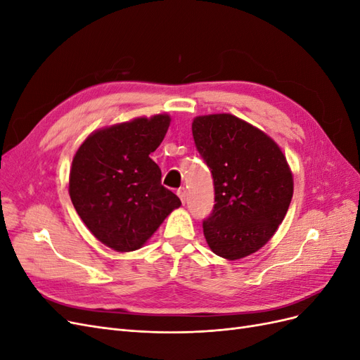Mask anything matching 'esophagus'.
Listing matches in <instances>:
<instances>
[{
    "instance_id": "34e87169",
    "label": "esophagus",
    "mask_w": 360,
    "mask_h": 360,
    "mask_svg": "<svg viewBox=\"0 0 360 360\" xmlns=\"http://www.w3.org/2000/svg\"><path fill=\"white\" fill-rule=\"evenodd\" d=\"M177 195L180 197V200H181V202H183V204L186 202V189H184V188H180V189L177 191Z\"/></svg>"
}]
</instances>
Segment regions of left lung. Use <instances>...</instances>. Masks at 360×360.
<instances>
[{
  "instance_id": "8db88e82",
  "label": "left lung",
  "mask_w": 360,
  "mask_h": 360,
  "mask_svg": "<svg viewBox=\"0 0 360 360\" xmlns=\"http://www.w3.org/2000/svg\"><path fill=\"white\" fill-rule=\"evenodd\" d=\"M192 135L210 168L214 205L202 221L216 255L238 259L264 246L284 221L292 176L274 139L231 114L197 117Z\"/></svg>"
}]
</instances>
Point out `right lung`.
<instances>
[{"instance_id": "right-lung-1", "label": "right lung", "mask_w": 360, "mask_h": 360, "mask_svg": "<svg viewBox=\"0 0 360 360\" xmlns=\"http://www.w3.org/2000/svg\"><path fill=\"white\" fill-rule=\"evenodd\" d=\"M168 115L135 118L97 130L72 162L69 193L86 228L118 252L143 246L180 198L162 186L150 153L169 127Z\"/></svg>"}]
</instances>
